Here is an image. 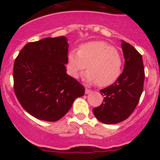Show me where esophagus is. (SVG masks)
<instances>
[{"label":"esophagus","mask_w":160,"mask_h":160,"mask_svg":"<svg viewBox=\"0 0 160 160\" xmlns=\"http://www.w3.org/2000/svg\"><path fill=\"white\" fill-rule=\"evenodd\" d=\"M85 93H87V94H88V93H91V90H90L89 88H85Z\"/></svg>","instance_id":"34e87169"}]
</instances>
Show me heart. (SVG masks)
<instances>
[{
	"mask_svg": "<svg viewBox=\"0 0 160 160\" xmlns=\"http://www.w3.org/2000/svg\"><path fill=\"white\" fill-rule=\"evenodd\" d=\"M122 65V56L114 46L104 41H93L80 45L79 50H71L67 68L71 77L78 78L88 66L84 80L106 87L119 78Z\"/></svg>",
	"mask_w": 160,
	"mask_h": 160,
	"instance_id": "heart-1",
	"label": "heart"
}]
</instances>
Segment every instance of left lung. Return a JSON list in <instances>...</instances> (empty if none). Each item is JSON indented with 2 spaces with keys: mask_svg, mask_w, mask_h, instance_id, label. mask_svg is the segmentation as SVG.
<instances>
[{
  "mask_svg": "<svg viewBox=\"0 0 160 160\" xmlns=\"http://www.w3.org/2000/svg\"><path fill=\"white\" fill-rule=\"evenodd\" d=\"M125 67L113 84L101 90L104 96L99 107L93 109L95 117L107 125L123 122L136 108L143 90L145 70L142 55L129 43L122 42Z\"/></svg>",
  "mask_w": 160,
  "mask_h": 160,
  "instance_id": "left-lung-1",
  "label": "left lung"
}]
</instances>
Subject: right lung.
<instances>
[{"label": "right lung", "instance_id": "right-lung-1", "mask_svg": "<svg viewBox=\"0 0 160 160\" xmlns=\"http://www.w3.org/2000/svg\"><path fill=\"white\" fill-rule=\"evenodd\" d=\"M68 43L64 36L28 42L16 57L14 93L31 115L46 122L62 118L74 100L84 94L80 82L67 74Z\"/></svg>", "mask_w": 160, "mask_h": 160}]
</instances>
